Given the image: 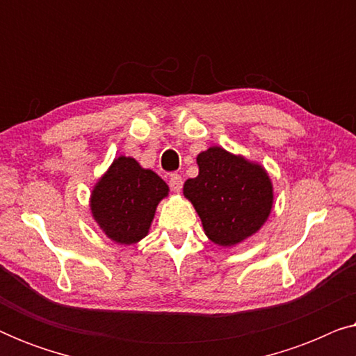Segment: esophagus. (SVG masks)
Returning a JSON list of instances; mask_svg holds the SVG:
<instances>
[{"instance_id":"1","label":"esophagus","mask_w":356,"mask_h":356,"mask_svg":"<svg viewBox=\"0 0 356 356\" xmlns=\"http://www.w3.org/2000/svg\"><path fill=\"white\" fill-rule=\"evenodd\" d=\"M168 184H170V189H172L173 193H179L183 188V178L179 177V175H172L168 179Z\"/></svg>"}]
</instances>
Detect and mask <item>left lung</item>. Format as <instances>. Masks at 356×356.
Here are the masks:
<instances>
[{
    "label": "left lung",
    "instance_id": "8db88e82",
    "mask_svg": "<svg viewBox=\"0 0 356 356\" xmlns=\"http://www.w3.org/2000/svg\"><path fill=\"white\" fill-rule=\"evenodd\" d=\"M196 160L199 175L184 181L183 194L196 209L209 240L228 248L259 232L274 204L266 168L218 145Z\"/></svg>",
    "mask_w": 356,
    "mask_h": 356
}]
</instances>
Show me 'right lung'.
<instances>
[{"instance_id":"obj_1","label":"right lung","mask_w":356,"mask_h":356,"mask_svg":"<svg viewBox=\"0 0 356 356\" xmlns=\"http://www.w3.org/2000/svg\"><path fill=\"white\" fill-rule=\"evenodd\" d=\"M168 191L157 173L121 155L92 189V217L111 241L134 245L147 236L155 209Z\"/></svg>"}]
</instances>
